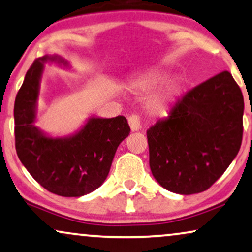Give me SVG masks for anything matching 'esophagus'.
<instances>
[{
    "label": "esophagus",
    "mask_w": 252,
    "mask_h": 252,
    "mask_svg": "<svg viewBox=\"0 0 252 252\" xmlns=\"http://www.w3.org/2000/svg\"><path fill=\"white\" fill-rule=\"evenodd\" d=\"M128 124L132 132H136V130L141 129V124H140V117L138 114H132L128 117Z\"/></svg>",
    "instance_id": "esophagus-1"
}]
</instances>
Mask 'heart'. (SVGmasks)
<instances>
[{"mask_svg": "<svg viewBox=\"0 0 252 252\" xmlns=\"http://www.w3.org/2000/svg\"><path fill=\"white\" fill-rule=\"evenodd\" d=\"M166 75L164 71H154V73L147 75V76L140 78V80L134 82V88L140 93H150L156 87L163 83L165 81ZM179 87L178 82H169L163 86L158 93H155L152 97L149 98L148 103H147V107L150 112L155 114H162L164 113L170 104L175 100V98L178 96Z\"/></svg>", "mask_w": 252, "mask_h": 252, "instance_id": "heart-1", "label": "heart"}]
</instances>
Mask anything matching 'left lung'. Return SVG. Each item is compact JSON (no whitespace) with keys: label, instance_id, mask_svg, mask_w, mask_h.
Instances as JSON below:
<instances>
[{"label":"left lung","instance_id":"1","mask_svg":"<svg viewBox=\"0 0 252 252\" xmlns=\"http://www.w3.org/2000/svg\"><path fill=\"white\" fill-rule=\"evenodd\" d=\"M243 111V94L227 70L178 98L169 117L147 130L158 184L178 194L211 188L241 148Z\"/></svg>","mask_w":252,"mask_h":252}]
</instances>
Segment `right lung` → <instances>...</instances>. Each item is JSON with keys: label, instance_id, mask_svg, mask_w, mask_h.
Listing matches in <instances>:
<instances>
[{"label": "right lung", "instance_id": "add662e5", "mask_svg": "<svg viewBox=\"0 0 252 252\" xmlns=\"http://www.w3.org/2000/svg\"><path fill=\"white\" fill-rule=\"evenodd\" d=\"M70 68L59 55L35 60L15 100L16 152L30 175L52 193L82 197L96 190L109 175L117 148L130 132L127 119L90 117L68 136L53 138L34 125L44 64Z\"/></svg>", "mask_w": 252, "mask_h": 252}]
</instances>
